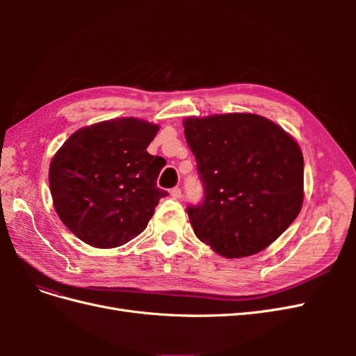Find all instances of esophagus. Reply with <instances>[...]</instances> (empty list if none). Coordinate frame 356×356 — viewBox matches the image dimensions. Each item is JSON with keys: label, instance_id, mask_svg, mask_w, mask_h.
Instances as JSON below:
<instances>
[{"label": "esophagus", "instance_id": "34e87169", "mask_svg": "<svg viewBox=\"0 0 356 356\" xmlns=\"http://www.w3.org/2000/svg\"><path fill=\"white\" fill-rule=\"evenodd\" d=\"M170 196L174 199H181L182 197V193H181V188L179 187H174L170 190Z\"/></svg>", "mask_w": 356, "mask_h": 356}]
</instances>
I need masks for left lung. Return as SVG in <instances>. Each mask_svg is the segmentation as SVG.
Masks as SVG:
<instances>
[{
	"mask_svg": "<svg viewBox=\"0 0 356 356\" xmlns=\"http://www.w3.org/2000/svg\"><path fill=\"white\" fill-rule=\"evenodd\" d=\"M184 134L204 195L187 208L195 234L225 258L263 251L303 204L298 144L281 126L248 113L190 117Z\"/></svg>",
	"mask_w": 356,
	"mask_h": 356,
	"instance_id": "8db88e82",
	"label": "left lung"
}]
</instances>
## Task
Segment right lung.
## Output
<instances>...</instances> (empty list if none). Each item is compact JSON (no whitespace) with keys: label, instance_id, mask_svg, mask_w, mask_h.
Wrapping results in <instances>:
<instances>
[{"label":"right lung","instance_id":"obj_1","mask_svg":"<svg viewBox=\"0 0 356 356\" xmlns=\"http://www.w3.org/2000/svg\"><path fill=\"white\" fill-rule=\"evenodd\" d=\"M157 131L134 117L101 122L72 134L53 156V204L80 241L106 250L145 230L168 196L156 184L165 159L147 152Z\"/></svg>","mask_w":356,"mask_h":356}]
</instances>
